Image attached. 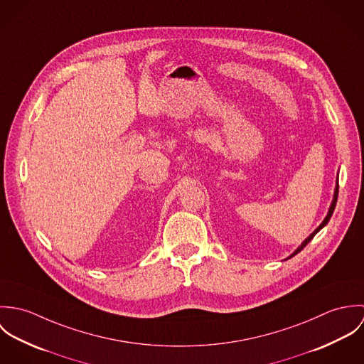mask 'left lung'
<instances>
[{
  "label": "left lung",
  "instance_id": "obj_1",
  "mask_svg": "<svg viewBox=\"0 0 364 364\" xmlns=\"http://www.w3.org/2000/svg\"><path fill=\"white\" fill-rule=\"evenodd\" d=\"M338 192H339V185H336V189H335V195H333V200H332V205H331V208H329V211H328V214H326L325 220H323V221L319 224V227H318V228H316V230L312 232L311 235H310V237H309V238H307V240H306V241H304V242H303V244H301V245H300V247H299V248L294 251V254H293L291 257L297 255V254H299L301 250H304V248H306V245H307V244L311 241L312 238L315 237V234H316V232H318V231H319L322 227H325V225L328 224V221H329V218H331V215H332V213H333V210H335V206H336V200H338Z\"/></svg>",
  "mask_w": 364,
  "mask_h": 364
}]
</instances>
